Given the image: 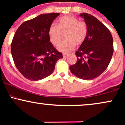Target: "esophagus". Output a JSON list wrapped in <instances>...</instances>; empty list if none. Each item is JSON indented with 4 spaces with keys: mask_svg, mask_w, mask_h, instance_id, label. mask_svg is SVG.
Listing matches in <instances>:
<instances>
[{
    "mask_svg": "<svg viewBox=\"0 0 125 125\" xmlns=\"http://www.w3.org/2000/svg\"><path fill=\"white\" fill-rule=\"evenodd\" d=\"M68 55H69V54H66V53H63V57H67V56H68Z\"/></svg>",
    "mask_w": 125,
    "mask_h": 125,
    "instance_id": "34e87169",
    "label": "esophagus"
}]
</instances>
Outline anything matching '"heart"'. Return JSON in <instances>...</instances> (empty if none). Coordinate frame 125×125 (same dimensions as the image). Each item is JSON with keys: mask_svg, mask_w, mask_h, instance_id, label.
I'll use <instances>...</instances> for the list:
<instances>
[{"mask_svg": "<svg viewBox=\"0 0 125 125\" xmlns=\"http://www.w3.org/2000/svg\"><path fill=\"white\" fill-rule=\"evenodd\" d=\"M88 27L85 22L79 21L75 16H66L59 18L57 25L52 24L49 29L50 41L57 45L65 34L66 40L60 42L57 50L68 53L75 48V44L80 45L84 42L87 36Z\"/></svg>", "mask_w": 125, "mask_h": 125, "instance_id": "b5f03b06", "label": "heart"}]
</instances>
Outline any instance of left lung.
Here are the masks:
<instances>
[{
  "mask_svg": "<svg viewBox=\"0 0 125 125\" xmlns=\"http://www.w3.org/2000/svg\"><path fill=\"white\" fill-rule=\"evenodd\" d=\"M88 27L87 36L75 53L78 60L69 67L73 75L84 80L99 76L109 66L113 53V41L110 32L96 18L81 13Z\"/></svg>",
  "mask_w": 125,
  "mask_h": 125,
  "instance_id": "1",
  "label": "left lung"
}]
</instances>
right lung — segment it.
<instances>
[{
	"mask_svg": "<svg viewBox=\"0 0 125 125\" xmlns=\"http://www.w3.org/2000/svg\"><path fill=\"white\" fill-rule=\"evenodd\" d=\"M59 13H43L24 22L19 27L11 44L16 68L27 79L41 80L54 71L62 54L50 42L49 29Z\"/></svg>",
	"mask_w": 125,
	"mask_h": 125,
	"instance_id": "obj_1",
	"label": "right lung"
}]
</instances>
